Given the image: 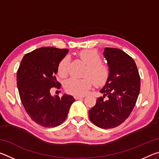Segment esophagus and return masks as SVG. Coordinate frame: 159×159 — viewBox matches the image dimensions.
<instances>
[{"instance_id":"esophagus-1","label":"esophagus","mask_w":159,"mask_h":159,"mask_svg":"<svg viewBox=\"0 0 159 159\" xmlns=\"http://www.w3.org/2000/svg\"><path fill=\"white\" fill-rule=\"evenodd\" d=\"M85 96H75L74 98L76 99H83L84 98Z\"/></svg>"}]
</instances>
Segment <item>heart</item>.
Instances as JSON below:
<instances>
[{"label": "heart", "mask_w": 159, "mask_h": 159, "mask_svg": "<svg viewBox=\"0 0 159 159\" xmlns=\"http://www.w3.org/2000/svg\"><path fill=\"white\" fill-rule=\"evenodd\" d=\"M79 56L80 60L87 65L85 76L90 77L95 85H103L109 79L110 71L109 67L101 62L102 57L95 50L86 49L80 51ZM69 64V57L68 56L61 60L58 66V74L60 77L64 78L67 76ZM90 78L86 77L85 79H78L71 78L66 80L64 88L67 92L74 95H85L93 85L92 79Z\"/></svg>", "instance_id": "obj_1"}]
</instances>
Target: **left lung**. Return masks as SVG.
Instances as JSON below:
<instances>
[{
    "mask_svg": "<svg viewBox=\"0 0 159 159\" xmlns=\"http://www.w3.org/2000/svg\"><path fill=\"white\" fill-rule=\"evenodd\" d=\"M103 54L109 76L99 91L103 97L97 98L89 110V118L98 127L108 129L117 127L130 116L140 90V77L133 59L123 50L105 48Z\"/></svg>",
    "mask_w": 159,
    "mask_h": 159,
    "instance_id": "left-lung-1",
    "label": "left lung"
}]
</instances>
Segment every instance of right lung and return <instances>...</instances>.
<instances>
[{
    "mask_svg": "<svg viewBox=\"0 0 159 159\" xmlns=\"http://www.w3.org/2000/svg\"><path fill=\"white\" fill-rule=\"evenodd\" d=\"M68 49L38 48L24 56L17 72L19 94L26 113L37 124L54 128L61 124L75 101L71 95H51L52 88H60L56 79L58 66Z\"/></svg>",
    "mask_w": 159,
    "mask_h": 159,
    "instance_id": "obj_1",
    "label": "right lung"
}]
</instances>
